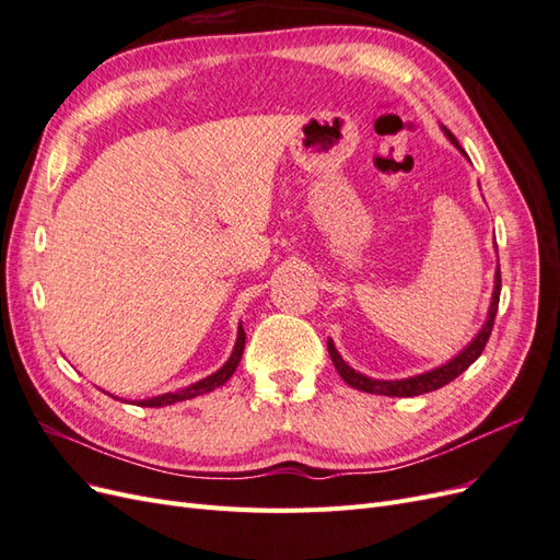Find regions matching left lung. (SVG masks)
I'll use <instances>...</instances> for the list:
<instances>
[{"mask_svg": "<svg viewBox=\"0 0 560 560\" xmlns=\"http://www.w3.org/2000/svg\"><path fill=\"white\" fill-rule=\"evenodd\" d=\"M446 130V128H444ZM448 140L463 151V147L457 144V140L453 138V135L446 130ZM465 154V151H463ZM500 287H502V278H500V266L495 270V290H493V301H490V311H488V319L486 325L481 327V331L474 336V341L460 352L455 354V358L442 366H436L432 371H425V374H418V376H411V378H401V381H376V378H369V376H362L360 371H354L352 366H348L343 362L341 354H338V350L334 348L331 338L327 341V350L331 354V362L338 371V376H341L350 387L354 389H362V393H369V395H387V397H418V395H425V393H432V389H439L448 385L453 378H457L463 374L465 369H469L474 362L479 360V354L483 352L488 338H490V331H493V325H495V315H498V303H500Z\"/></svg>", "mask_w": 560, "mask_h": 560, "instance_id": "1", "label": "left lung"}]
</instances>
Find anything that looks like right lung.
<instances>
[{
  "label": "right lung",
  "instance_id": "add662e5",
  "mask_svg": "<svg viewBox=\"0 0 560 560\" xmlns=\"http://www.w3.org/2000/svg\"><path fill=\"white\" fill-rule=\"evenodd\" d=\"M243 350H245V329L238 327V338H235V348H233V352H231L229 362H226L222 369H219V371H214L212 376L202 378V381H198V383H194V385H189V387H182V389H177V393H165V395H159V397L142 399V401H138V404H140V406H151V409H154V406H167V404L184 401V399H194V397H198V395L212 393L214 387L224 385V383L233 376V371L238 369V362H241V358H243Z\"/></svg>",
  "mask_w": 560,
  "mask_h": 560
}]
</instances>
